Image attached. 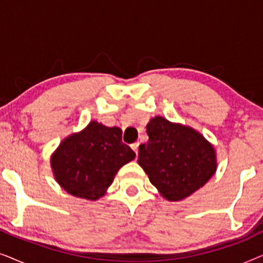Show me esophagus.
<instances>
[{"mask_svg": "<svg viewBox=\"0 0 263 263\" xmlns=\"http://www.w3.org/2000/svg\"><path fill=\"white\" fill-rule=\"evenodd\" d=\"M139 145H140L139 142H135V143H133V145H132V148L136 153V156H138V153H139Z\"/></svg>", "mask_w": 263, "mask_h": 263, "instance_id": "esophagus-1", "label": "esophagus"}]
</instances>
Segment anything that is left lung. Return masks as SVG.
I'll use <instances>...</instances> for the list:
<instances>
[{
  "label": "left lung",
  "instance_id": "obj_1",
  "mask_svg": "<svg viewBox=\"0 0 263 263\" xmlns=\"http://www.w3.org/2000/svg\"><path fill=\"white\" fill-rule=\"evenodd\" d=\"M146 132L149 139L139 147L138 163L164 199H186L217 171L214 146L194 128L156 116Z\"/></svg>",
  "mask_w": 263,
  "mask_h": 263
}]
</instances>
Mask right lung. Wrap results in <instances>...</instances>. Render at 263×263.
I'll return each mask as SVG.
<instances>
[{
	"label": "right lung",
	"instance_id": "right-lung-1",
	"mask_svg": "<svg viewBox=\"0 0 263 263\" xmlns=\"http://www.w3.org/2000/svg\"><path fill=\"white\" fill-rule=\"evenodd\" d=\"M135 158L118 127L91 121L67 136L50 158L56 182L70 195L96 201L106 194L118 170Z\"/></svg>",
	"mask_w": 263,
	"mask_h": 263
}]
</instances>
